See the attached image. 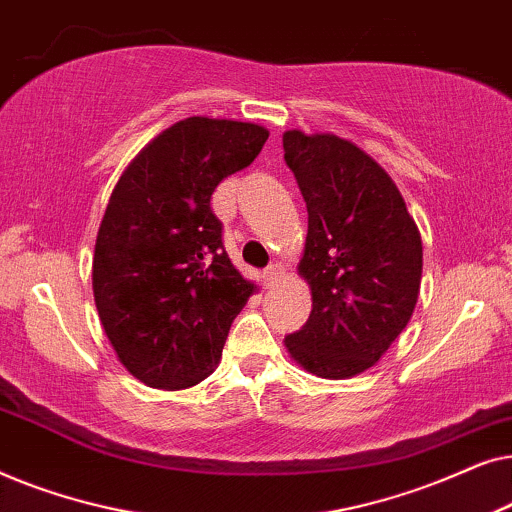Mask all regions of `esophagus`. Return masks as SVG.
<instances>
[{
    "instance_id": "obj_1",
    "label": "esophagus",
    "mask_w": 512,
    "mask_h": 512,
    "mask_svg": "<svg viewBox=\"0 0 512 512\" xmlns=\"http://www.w3.org/2000/svg\"><path fill=\"white\" fill-rule=\"evenodd\" d=\"M263 277H265V282H268V286H275L279 279L284 277V268L279 263H272V265H268V268H265Z\"/></svg>"
}]
</instances>
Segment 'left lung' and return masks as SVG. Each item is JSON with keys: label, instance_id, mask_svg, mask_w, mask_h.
I'll list each match as a JSON object with an SVG mask.
<instances>
[{"label": "left lung", "instance_id": "left-lung-1", "mask_svg": "<svg viewBox=\"0 0 512 512\" xmlns=\"http://www.w3.org/2000/svg\"><path fill=\"white\" fill-rule=\"evenodd\" d=\"M284 160L307 205L298 275L312 312L284 338L293 361L326 380L373 368L417 307L422 235L387 170L333 132H284Z\"/></svg>", "mask_w": 512, "mask_h": 512}]
</instances>
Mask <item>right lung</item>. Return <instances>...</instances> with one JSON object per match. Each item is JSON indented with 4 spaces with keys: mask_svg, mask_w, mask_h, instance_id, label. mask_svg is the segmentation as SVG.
<instances>
[{
    "mask_svg": "<svg viewBox=\"0 0 512 512\" xmlns=\"http://www.w3.org/2000/svg\"><path fill=\"white\" fill-rule=\"evenodd\" d=\"M268 137L256 123L184 118L153 137L111 191L93 296L118 361L146 387L179 391L212 375L233 319L258 291L223 249L209 200Z\"/></svg>",
    "mask_w": 512,
    "mask_h": 512,
    "instance_id": "right-lung-1",
    "label": "right lung"
}]
</instances>
